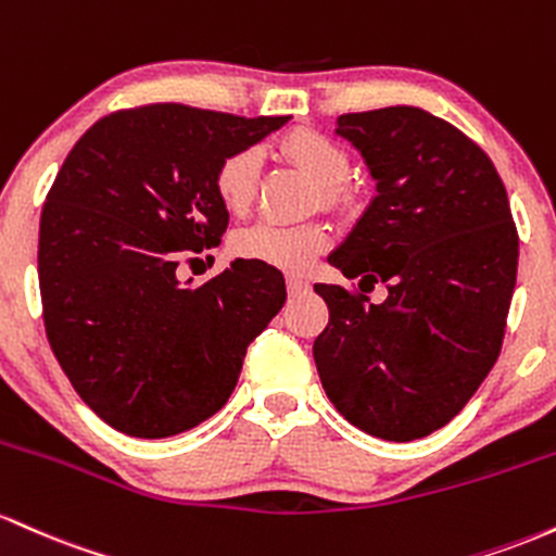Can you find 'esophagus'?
<instances>
[{"mask_svg":"<svg viewBox=\"0 0 556 556\" xmlns=\"http://www.w3.org/2000/svg\"><path fill=\"white\" fill-rule=\"evenodd\" d=\"M286 286H289V294H291V296L307 294V291H309L307 280L299 278V276H289V278H286Z\"/></svg>","mask_w":556,"mask_h":556,"instance_id":"esophagus-1","label":"esophagus"}]
</instances>
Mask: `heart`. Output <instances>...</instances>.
<instances>
[{
  "label": "heart",
  "instance_id": "obj_1",
  "mask_svg": "<svg viewBox=\"0 0 556 556\" xmlns=\"http://www.w3.org/2000/svg\"><path fill=\"white\" fill-rule=\"evenodd\" d=\"M283 154L320 186L323 204L344 202V180L349 176V154L341 143L312 128H296L280 143ZM262 154L257 147H241L220 160L215 170V194L223 207L241 215L252 207L260 186ZM330 244V230L323 223H283L262 220L241 228L230 247L241 260L262 262L286 273H302L326 252Z\"/></svg>",
  "mask_w": 556,
  "mask_h": 556
}]
</instances>
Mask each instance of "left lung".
<instances>
[{
  "label": "left lung",
  "mask_w": 556,
  "mask_h": 556,
  "mask_svg": "<svg viewBox=\"0 0 556 556\" xmlns=\"http://www.w3.org/2000/svg\"><path fill=\"white\" fill-rule=\"evenodd\" d=\"M376 180V197L328 262L380 304L317 283L330 320L317 372L352 426L386 441L444 428L502 352L517 280V228L489 154L420 108L336 121Z\"/></svg>",
  "instance_id": "obj_1"
}]
</instances>
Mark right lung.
<instances>
[{"mask_svg":"<svg viewBox=\"0 0 556 556\" xmlns=\"http://www.w3.org/2000/svg\"><path fill=\"white\" fill-rule=\"evenodd\" d=\"M286 123L147 104L93 123L62 162L39 226L43 328L78 396L121 433L167 439L215 415L283 307V276L262 262L233 260L202 286L176 267L226 233L220 160Z\"/></svg>","mask_w":556,"mask_h":556,"instance_id":"right-lung-1","label":"right lung"}]
</instances>
